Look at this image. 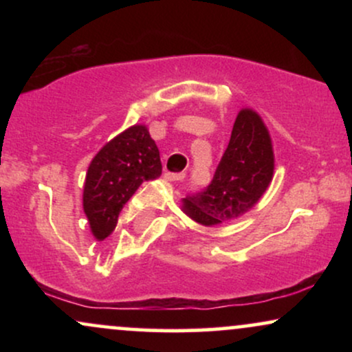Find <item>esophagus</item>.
I'll return each instance as SVG.
<instances>
[{
  "instance_id": "esophagus-1",
  "label": "esophagus",
  "mask_w": 352,
  "mask_h": 352,
  "mask_svg": "<svg viewBox=\"0 0 352 352\" xmlns=\"http://www.w3.org/2000/svg\"><path fill=\"white\" fill-rule=\"evenodd\" d=\"M165 177L170 180H184L187 177V172H167Z\"/></svg>"
}]
</instances>
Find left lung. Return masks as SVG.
<instances>
[{"instance_id":"obj_1","label":"left lung","mask_w":352,"mask_h":352,"mask_svg":"<svg viewBox=\"0 0 352 352\" xmlns=\"http://www.w3.org/2000/svg\"><path fill=\"white\" fill-rule=\"evenodd\" d=\"M272 139L256 112L243 109L208 187L188 193L184 212L201 225L243 215L261 199L273 177Z\"/></svg>"}]
</instances>
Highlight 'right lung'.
<instances>
[{
    "label": "right lung",
    "instance_id": "right-lung-1",
    "mask_svg": "<svg viewBox=\"0 0 352 352\" xmlns=\"http://www.w3.org/2000/svg\"><path fill=\"white\" fill-rule=\"evenodd\" d=\"M162 173V162L147 127L134 125L100 148L84 185V212L98 240L114 232L120 210L145 180Z\"/></svg>",
    "mask_w": 352,
    "mask_h": 352
}]
</instances>
